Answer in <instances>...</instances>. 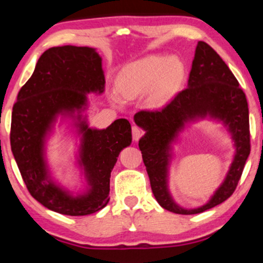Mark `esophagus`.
Segmentation results:
<instances>
[{"mask_svg": "<svg viewBox=\"0 0 263 263\" xmlns=\"http://www.w3.org/2000/svg\"><path fill=\"white\" fill-rule=\"evenodd\" d=\"M132 133H133V139H134L135 141H138V140L143 135L142 129H140L139 127H136V125H134V127L132 128Z\"/></svg>", "mask_w": 263, "mask_h": 263, "instance_id": "esophagus-1", "label": "esophagus"}]
</instances>
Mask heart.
I'll return each instance as SVG.
<instances>
[{"label":"heart","mask_w":263,"mask_h":263,"mask_svg":"<svg viewBox=\"0 0 263 263\" xmlns=\"http://www.w3.org/2000/svg\"><path fill=\"white\" fill-rule=\"evenodd\" d=\"M183 74V64L177 57L147 56L125 66L117 78V89L125 99H135L148 92L147 102L163 104Z\"/></svg>","instance_id":"heart-1"}]
</instances>
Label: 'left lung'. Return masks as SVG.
<instances>
[{"label": "left lung", "instance_id": "1", "mask_svg": "<svg viewBox=\"0 0 263 263\" xmlns=\"http://www.w3.org/2000/svg\"><path fill=\"white\" fill-rule=\"evenodd\" d=\"M206 116L221 120L228 127L236 153L227 178L211 200L199 209L185 210L174 202L167 188L171 143L185 123ZM134 121L146 132L139 147L153 195L161 207L177 214H197L232 195L250 154L249 109L235 75L207 43H197L188 87L159 111H139Z\"/></svg>", "mask_w": 263, "mask_h": 263}]
</instances>
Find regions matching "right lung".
Listing matches in <instances>:
<instances>
[{"label":"right lung","mask_w":263,"mask_h":263,"mask_svg":"<svg viewBox=\"0 0 263 263\" xmlns=\"http://www.w3.org/2000/svg\"><path fill=\"white\" fill-rule=\"evenodd\" d=\"M104 87L98 52L88 46L64 45L43 52L32 77L17 93L10 124L13 156L31 195L57 213L87 215L105 207L110 200L111 171L121 151L132 143V127L125 118L106 129L89 128L82 118L87 93H103ZM59 114L77 119L82 135L79 163L88 190L78 197L51 181L44 158L46 136Z\"/></svg>","instance_id":"1"}]
</instances>
